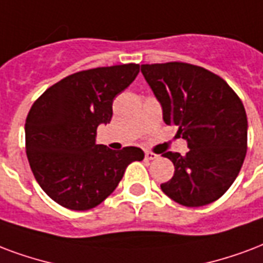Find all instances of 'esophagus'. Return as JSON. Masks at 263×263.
<instances>
[{
	"label": "esophagus",
	"instance_id": "1",
	"mask_svg": "<svg viewBox=\"0 0 263 263\" xmlns=\"http://www.w3.org/2000/svg\"><path fill=\"white\" fill-rule=\"evenodd\" d=\"M145 157L146 160H156V158H158V156L156 153H153V152H146Z\"/></svg>",
	"mask_w": 263,
	"mask_h": 263
}]
</instances>
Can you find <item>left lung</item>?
I'll list each match as a JSON object with an SVG mask.
<instances>
[{
    "mask_svg": "<svg viewBox=\"0 0 263 263\" xmlns=\"http://www.w3.org/2000/svg\"><path fill=\"white\" fill-rule=\"evenodd\" d=\"M140 71L163 109L164 123L178 125L185 156L167 152L175 172L161 190L185 207H201L223 196L247 153V114L236 92L200 66L170 62Z\"/></svg>",
    "mask_w": 263,
    "mask_h": 263,
    "instance_id": "obj_1",
    "label": "left lung"
}]
</instances>
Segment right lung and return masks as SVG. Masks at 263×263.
Listing matches in <instances>:
<instances>
[{"mask_svg":"<svg viewBox=\"0 0 263 263\" xmlns=\"http://www.w3.org/2000/svg\"><path fill=\"white\" fill-rule=\"evenodd\" d=\"M139 65L96 67L48 88L26 118V153L41 189L62 207L87 211L105 201L143 150L96 145V128L113 116V99L134 81Z\"/></svg>","mask_w":263,"mask_h":263,"instance_id":"1","label":"right lung"}]
</instances>
